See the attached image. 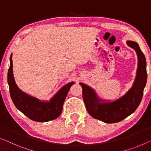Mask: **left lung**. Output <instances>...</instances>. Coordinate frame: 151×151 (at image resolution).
<instances>
[{
    "instance_id": "8db88e82",
    "label": "left lung",
    "mask_w": 151,
    "mask_h": 151,
    "mask_svg": "<svg viewBox=\"0 0 151 151\" xmlns=\"http://www.w3.org/2000/svg\"><path fill=\"white\" fill-rule=\"evenodd\" d=\"M126 43L137 54L138 68L132 87L125 95L116 101L108 102L99 99L97 93L89 86L80 83L83 88V98L88 113L93 118L105 123L119 122L134 113L140 104L143 91L147 83V62L144 54L136 42L127 41Z\"/></svg>"
}]
</instances>
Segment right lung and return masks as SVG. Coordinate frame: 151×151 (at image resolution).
Wrapping results in <instances>:
<instances>
[{
  "instance_id": "obj_1",
  "label": "right lung",
  "mask_w": 151,
  "mask_h": 151,
  "mask_svg": "<svg viewBox=\"0 0 151 151\" xmlns=\"http://www.w3.org/2000/svg\"><path fill=\"white\" fill-rule=\"evenodd\" d=\"M7 81L12 101L19 111L32 120L45 122L58 118L63 111V104L71 86L75 82L69 83L62 87L49 101H40L20 90L16 85L13 73L12 54Z\"/></svg>"
}]
</instances>
